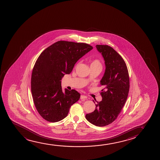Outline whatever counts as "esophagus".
Returning a JSON list of instances; mask_svg holds the SVG:
<instances>
[{
  "label": "esophagus",
  "mask_w": 160,
  "mask_h": 160,
  "mask_svg": "<svg viewBox=\"0 0 160 160\" xmlns=\"http://www.w3.org/2000/svg\"><path fill=\"white\" fill-rule=\"evenodd\" d=\"M80 99H87V97L84 96V95H81L80 96Z\"/></svg>",
  "instance_id": "obj_1"
}]
</instances>
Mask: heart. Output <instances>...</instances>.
I'll list each match as a JSON object with an SVG mask.
<instances>
[{
	"instance_id": "obj_1",
	"label": "heart",
	"mask_w": 160,
	"mask_h": 160,
	"mask_svg": "<svg viewBox=\"0 0 160 160\" xmlns=\"http://www.w3.org/2000/svg\"><path fill=\"white\" fill-rule=\"evenodd\" d=\"M91 65H95V66H101V62H99V60L98 59H94L93 61L92 62V63L91 64Z\"/></svg>"
}]
</instances>
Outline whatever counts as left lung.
Returning a JSON list of instances; mask_svg holds the SVG:
<instances>
[{
    "label": "left lung",
    "mask_w": 160,
    "mask_h": 160,
    "mask_svg": "<svg viewBox=\"0 0 160 160\" xmlns=\"http://www.w3.org/2000/svg\"><path fill=\"white\" fill-rule=\"evenodd\" d=\"M96 47L105 61V72L101 80L102 100L97 102L94 112L86 114V118L103 127L115 120L125 105L129 92V74L125 61L114 48L106 45Z\"/></svg>",
    "instance_id": "1"
}]
</instances>
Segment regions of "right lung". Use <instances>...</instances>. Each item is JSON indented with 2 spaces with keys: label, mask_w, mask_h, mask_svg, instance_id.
<instances>
[{
  "label": "right lung",
  "mask_w": 160,
  "mask_h": 160,
  "mask_svg": "<svg viewBox=\"0 0 160 160\" xmlns=\"http://www.w3.org/2000/svg\"><path fill=\"white\" fill-rule=\"evenodd\" d=\"M92 48L86 43L58 41L38 58L32 74L31 91L35 108L45 120H63L79 100L80 94L76 90L63 92L62 78L69 74L77 62Z\"/></svg>",
  "instance_id": "right-lung-1"
}]
</instances>
